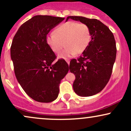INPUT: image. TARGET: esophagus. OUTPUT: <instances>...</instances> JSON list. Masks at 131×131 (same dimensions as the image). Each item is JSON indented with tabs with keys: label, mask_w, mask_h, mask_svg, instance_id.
Returning <instances> with one entry per match:
<instances>
[{
	"label": "esophagus",
	"mask_w": 131,
	"mask_h": 131,
	"mask_svg": "<svg viewBox=\"0 0 131 131\" xmlns=\"http://www.w3.org/2000/svg\"><path fill=\"white\" fill-rule=\"evenodd\" d=\"M65 60H66V61H67V63L68 64H70V59H67H67H65Z\"/></svg>",
	"instance_id": "obj_1"
}]
</instances>
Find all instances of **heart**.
I'll return each mask as SVG.
<instances>
[{
    "label": "heart",
    "instance_id": "heart-1",
    "mask_svg": "<svg viewBox=\"0 0 131 131\" xmlns=\"http://www.w3.org/2000/svg\"><path fill=\"white\" fill-rule=\"evenodd\" d=\"M91 39V30L88 25L76 21L64 23L47 34L46 42L55 53H59L64 47L66 49L58 55V58H64L81 54L87 49Z\"/></svg>",
    "mask_w": 131,
    "mask_h": 131
}]
</instances>
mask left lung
Returning <instances> with one entry per match:
<instances>
[{
    "label": "left lung",
    "instance_id": "left-lung-1",
    "mask_svg": "<svg viewBox=\"0 0 131 131\" xmlns=\"http://www.w3.org/2000/svg\"><path fill=\"white\" fill-rule=\"evenodd\" d=\"M69 19L78 21L89 27L91 40L78 60L70 61V71L76 79L73 87L81 97L98 94L109 81L116 56V47L113 34L106 25L97 19L70 16Z\"/></svg>",
    "mask_w": 131,
    "mask_h": 131
}]
</instances>
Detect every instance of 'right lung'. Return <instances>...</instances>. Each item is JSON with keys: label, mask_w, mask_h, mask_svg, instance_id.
Listing matches in <instances>:
<instances>
[{"label": "right lung", "mask_w": 131, "mask_h": 131, "mask_svg": "<svg viewBox=\"0 0 131 131\" xmlns=\"http://www.w3.org/2000/svg\"><path fill=\"white\" fill-rule=\"evenodd\" d=\"M64 18L36 15L19 28L10 48L15 74L23 89L31 99L42 103L58 97L59 84L69 71L63 59L56 55L46 42L50 31Z\"/></svg>", "instance_id": "right-lung-1"}]
</instances>
